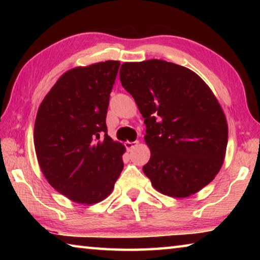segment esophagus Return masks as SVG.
<instances>
[{"mask_svg": "<svg viewBox=\"0 0 260 260\" xmlns=\"http://www.w3.org/2000/svg\"><path fill=\"white\" fill-rule=\"evenodd\" d=\"M138 144H139V141H126L125 142L127 150H132V149H134Z\"/></svg>", "mask_w": 260, "mask_h": 260, "instance_id": "esophagus-1", "label": "esophagus"}]
</instances>
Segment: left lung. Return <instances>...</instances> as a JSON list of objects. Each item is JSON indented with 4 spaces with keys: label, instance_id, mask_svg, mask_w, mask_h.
<instances>
[{
    "label": "left lung",
    "instance_id": "left-lung-1",
    "mask_svg": "<svg viewBox=\"0 0 260 260\" xmlns=\"http://www.w3.org/2000/svg\"><path fill=\"white\" fill-rule=\"evenodd\" d=\"M119 76L144 118L150 159L143 172L152 187L177 199L199 192L219 173L228 142L213 91L191 70L161 59L126 61Z\"/></svg>",
    "mask_w": 260,
    "mask_h": 260
}]
</instances>
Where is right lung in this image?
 Instances as JSON below:
<instances>
[{"mask_svg":"<svg viewBox=\"0 0 260 260\" xmlns=\"http://www.w3.org/2000/svg\"><path fill=\"white\" fill-rule=\"evenodd\" d=\"M119 60L77 67L61 74L39 107L34 147L50 186L79 204L112 192L126 148L107 134L110 93Z\"/></svg>","mask_w":260,"mask_h":260,"instance_id":"obj_1","label":"right lung"}]
</instances>
